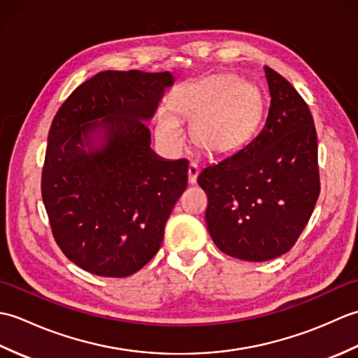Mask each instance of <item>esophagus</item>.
<instances>
[{
    "label": "esophagus",
    "mask_w": 358,
    "mask_h": 358,
    "mask_svg": "<svg viewBox=\"0 0 358 358\" xmlns=\"http://www.w3.org/2000/svg\"><path fill=\"white\" fill-rule=\"evenodd\" d=\"M199 172H200L199 164H196L195 162H191V164H189V169H187L189 183H191V185L196 183V177H199Z\"/></svg>",
    "instance_id": "esophagus-1"
}]
</instances>
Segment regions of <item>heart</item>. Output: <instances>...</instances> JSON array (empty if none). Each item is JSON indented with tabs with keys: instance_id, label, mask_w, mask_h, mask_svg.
Segmentation results:
<instances>
[{
	"instance_id": "1",
	"label": "heart",
	"mask_w": 358,
	"mask_h": 358,
	"mask_svg": "<svg viewBox=\"0 0 358 358\" xmlns=\"http://www.w3.org/2000/svg\"><path fill=\"white\" fill-rule=\"evenodd\" d=\"M172 109L192 121L200 148L224 155L238 150L254 132L262 117V98L254 86L223 75L180 89ZM157 135L169 148L183 146L186 140L181 123L169 109L158 113Z\"/></svg>"
}]
</instances>
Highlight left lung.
<instances>
[{"label": "left lung", "mask_w": 358, "mask_h": 358, "mask_svg": "<svg viewBox=\"0 0 358 358\" xmlns=\"http://www.w3.org/2000/svg\"><path fill=\"white\" fill-rule=\"evenodd\" d=\"M271 106L266 123L245 148L204 167L206 224L215 246L246 262L292 249L318 195V146L313 115L294 86L264 66Z\"/></svg>", "instance_id": "left-lung-1"}]
</instances>
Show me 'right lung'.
Returning a JSON list of instances; mask_svg holds the SVG:
<instances>
[{
  "label": "right lung",
  "mask_w": 358,
  "mask_h": 358,
  "mask_svg": "<svg viewBox=\"0 0 358 358\" xmlns=\"http://www.w3.org/2000/svg\"><path fill=\"white\" fill-rule=\"evenodd\" d=\"M172 83L171 72H98L52 121L43 203L58 248L94 275L129 277L148 264L187 186V159L158 158L144 123ZM100 127L105 146L86 151L82 140Z\"/></svg>",
  "instance_id": "right-lung-1"
}]
</instances>
